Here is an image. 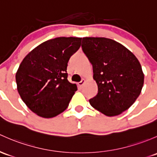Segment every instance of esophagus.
I'll return each mask as SVG.
<instances>
[{"instance_id":"obj_1","label":"esophagus","mask_w":157,"mask_h":157,"mask_svg":"<svg viewBox=\"0 0 157 157\" xmlns=\"http://www.w3.org/2000/svg\"><path fill=\"white\" fill-rule=\"evenodd\" d=\"M86 83V80H85V79H82L81 81L79 82V83H77V84H78L79 86H80V87H82V86H83L84 85V83Z\"/></svg>"}]
</instances>
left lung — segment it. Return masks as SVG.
I'll return each instance as SVG.
<instances>
[{"instance_id": "left-lung-1", "label": "left lung", "mask_w": 157, "mask_h": 157, "mask_svg": "<svg viewBox=\"0 0 157 157\" xmlns=\"http://www.w3.org/2000/svg\"><path fill=\"white\" fill-rule=\"evenodd\" d=\"M82 49L93 67L98 94L90 105L108 117L120 114L139 96L144 74L136 56L126 47L105 37H83Z\"/></svg>"}]
</instances>
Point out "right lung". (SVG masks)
Returning a JSON list of instances; mask_svg holds the SVG:
<instances>
[{"label":"right lung","instance_id":"1","mask_svg":"<svg viewBox=\"0 0 157 157\" xmlns=\"http://www.w3.org/2000/svg\"><path fill=\"white\" fill-rule=\"evenodd\" d=\"M81 40H49L33 49L19 65L16 73L18 92L37 116L54 117L68 107L77 86L67 80V62L80 47Z\"/></svg>","mask_w":157,"mask_h":157}]
</instances>
